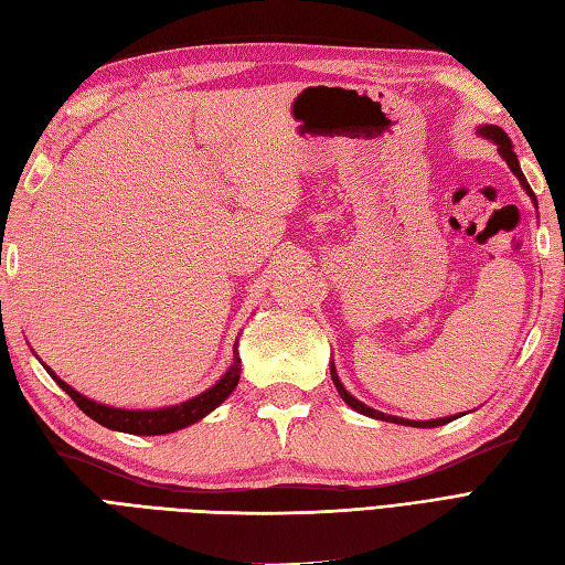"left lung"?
I'll use <instances>...</instances> for the list:
<instances>
[{"mask_svg": "<svg viewBox=\"0 0 565 565\" xmlns=\"http://www.w3.org/2000/svg\"><path fill=\"white\" fill-rule=\"evenodd\" d=\"M479 134H481V136H487V139H491L493 143H499L501 156L505 158V162H508V164H511V170H513V174H518L522 189L527 191V194H530V196H532V201H534V205H536V199H534V194H532V189H530V184H527L525 174H522V170H520L518 156L513 153V143H511V139H508V136H505V131H503V129H499V127H493V124H491V127H481V129H479ZM330 374H333V383H335V388H338V393H340L342 401H345L352 409L360 412V415L376 417V419H381V422H395V424H409V426H429V429H431V426H441V424H448V422L456 419V417H444V419H431V422H412V419H401V417H388V415H383V412H376V409L366 407L364 403H360V401H356V397H352L345 388H342V383L338 381L335 369H330Z\"/></svg>", "mask_w": 565, "mask_h": 565, "instance_id": "obj_1", "label": "left lung"}]
</instances>
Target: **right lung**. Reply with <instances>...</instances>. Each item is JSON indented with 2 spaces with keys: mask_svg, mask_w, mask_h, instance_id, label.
<instances>
[{
  "mask_svg": "<svg viewBox=\"0 0 565 565\" xmlns=\"http://www.w3.org/2000/svg\"><path fill=\"white\" fill-rule=\"evenodd\" d=\"M239 354L235 348V362L227 369V374L220 379L213 388H209L205 393L196 395L194 401H186L182 405H174V407H164V409H115V407H107L100 405L95 401H88L81 393H76L72 386H66V383L54 376V371H50V376L57 381V386L72 397V401L78 405L81 412H86L90 419H95L98 424L107 426V429H115V431H124V434H134V436H160V434H170L177 429H184V426L199 422L201 417L209 415L211 409H215L220 403L225 401V397L237 388V381H239Z\"/></svg>",
  "mask_w": 565,
  "mask_h": 565,
  "instance_id": "obj_1",
  "label": "right lung"
}]
</instances>
